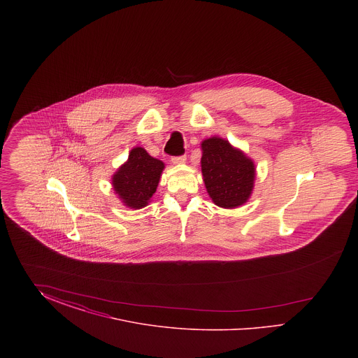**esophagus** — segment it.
Segmentation results:
<instances>
[{
    "label": "esophagus",
    "instance_id": "34e87169",
    "mask_svg": "<svg viewBox=\"0 0 358 358\" xmlns=\"http://www.w3.org/2000/svg\"><path fill=\"white\" fill-rule=\"evenodd\" d=\"M187 162V157L185 155H180V157H173L171 158V164L173 165H182Z\"/></svg>",
    "mask_w": 358,
    "mask_h": 358
}]
</instances>
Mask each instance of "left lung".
Masks as SVG:
<instances>
[{"instance_id": "obj_1", "label": "left lung", "mask_w": 358, "mask_h": 358, "mask_svg": "<svg viewBox=\"0 0 358 358\" xmlns=\"http://www.w3.org/2000/svg\"><path fill=\"white\" fill-rule=\"evenodd\" d=\"M201 173L206 192L220 208L245 204L255 187V162L222 136L201 142Z\"/></svg>"}]
</instances>
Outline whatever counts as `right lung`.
Masks as SVG:
<instances>
[{"label":"right lung","instance_id":"right-lung-1","mask_svg":"<svg viewBox=\"0 0 358 358\" xmlns=\"http://www.w3.org/2000/svg\"><path fill=\"white\" fill-rule=\"evenodd\" d=\"M165 164L136 146L129 158L111 176V185L122 204L130 209L149 205L161 180Z\"/></svg>","mask_w":358,"mask_h":358}]
</instances>
